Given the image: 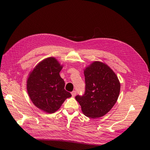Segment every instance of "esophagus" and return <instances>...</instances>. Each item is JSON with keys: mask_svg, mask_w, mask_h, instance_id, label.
I'll use <instances>...</instances> for the list:
<instances>
[{"mask_svg": "<svg viewBox=\"0 0 150 150\" xmlns=\"http://www.w3.org/2000/svg\"><path fill=\"white\" fill-rule=\"evenodd\" d=\"M71 94H72V97H74L76 96V91H73L71 93Z\"/></svg>", "mask_w": 150, "mask_h": 150, "instance_id": "esophagus-1", "label": "esophagus"}]
</instances>
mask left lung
<instances>
[{
	"mask_svg": "<svg viewBox=\"0 0 150 150\" xmlns=\"http://www.w3.org/2000/svg\"><path fill=\"white\" fill-rule=\"evenodd\" d=\"M85 92L75 97L83 114L91 118L105 115L114 106L120 92L117 76L108 65L94 61L84 69Z\"/></svg>",
	"mask_w": 150,
	"mask_h": 150,
	"instance_id": "left-lung-1",
	"label": "left lung"
}]
</instances>
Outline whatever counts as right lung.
<instances>
[{
	"label": "right lung",
	"mask_w": 150,
	"mask_h": 150,
	"mask_svg": "<svg viewBox=\"0 0 150 150\" xmlns=\"http://www.w3.org/2000/svg\"><path fill=\"white\" fill-rule=\"evenodd\" d=\"M62 68L56 58L45 59L30 72L27 90L34 105L47 113H54L71 94L64 89L65 83L59 75Z\"/></svg>",
	"instance_id": "obj_1"
}]
</instances>
